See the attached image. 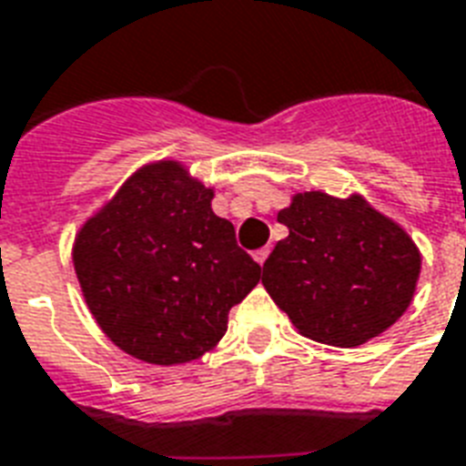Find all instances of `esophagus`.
Returning <instances> with one entry per match:
<instances>
[{
    "label": "esophagus",
    "mask_w": 466,
    "mask_h": 466,
    "mask_svg": "<svg viewBox=\"0 0 466 466\" xmlns=\"http://www.w3.org/2000/svg\"><path fill=\"white\" fill-rule=\"evenodd\" d=\"M268 254H270V247L258 248V251H254V261L258 263V266H263V263H266V258H268Z\"/></svg>",
    "instance_id": "esophagus-1"
}]
</instances>
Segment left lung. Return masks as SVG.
<instances>
[{
  "label": "left lung",
  "mask_w": 466,
  "mask_h": 466,
  "mask_svg": "<svg viewBox=\"0 0 466 466\" xmlns=\"http://www.w3.org/2000/svg\"><path fill=\"white\" fill-rule=\"evenodd\" d=\"M278 222L288 237L263 263L261 283L302 336L355 348L409 309L420 276L419 247L360 193H295Z\"/></svg>",
  "instance_id": "1"
}]
</instances>
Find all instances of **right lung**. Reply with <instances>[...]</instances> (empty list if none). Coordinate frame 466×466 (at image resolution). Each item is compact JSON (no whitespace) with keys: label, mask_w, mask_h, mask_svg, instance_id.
<instances>
[{"label":"right lung","mask_w":466,"mask_h":466,"mask_svg":"<svg viewBox=\"0 0 466 466\" xmlns=\"http://www.w3.org/2000/svg\"><path fill=\"white\" fill-rule=\"evenodd\" d=\"M212 198L215 188L181 161H152L76 232L72 263L91 317L137 360H198L261 280V266L237 247Z\"/></svg>","instance_id":"right-lung-1"}]
</instances>
